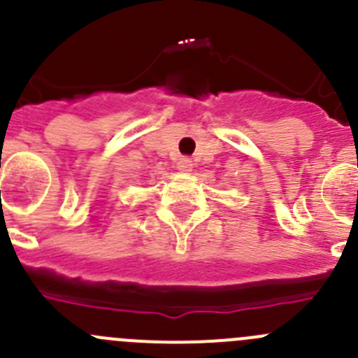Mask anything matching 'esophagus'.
<instances>
[{
    "label": "esophagus",
    "instance_id": "esophagus-1",
    "mask_svg": "<svg viewBox=\"0 0 358 358\" xmlns=\"http://www.w3.org/2000/svg\"><path fill=\"white\" fill-rule=\"evenodd\" d=\"M176 166H178L180 171H190V168H192V161H190L189 157H178Z\"/></svg>",
    "mask_w": 358,
    "mask_h": 358
}]
</instances>
